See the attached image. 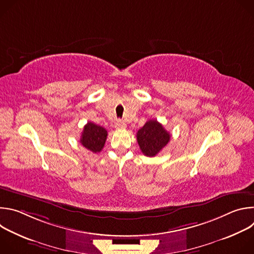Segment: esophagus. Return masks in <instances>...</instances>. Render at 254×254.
I'll use <instances>...</instances> for the list:
<instances>
[{"mask_svg":"<svg viewBox=\"0 0 254 254\" xmlns=\"http://www.w3.org/2000/svg\"><path fill=\"white\" fill-rule=\"evenodd\" d=\"M115 127H116L117 128H125V127H126V124H125V122H123V121H121V120H118V121L116 122V124H115Z\"/></svg>","mask_w":254,"mask_h":254,"instance_id":"esophagus-1","label":"esophagus"}]
</instances>
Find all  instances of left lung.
Returning a JSON list of instances; mask_svg holds the SVG:
<instances>
[{"mask_svg": "<svg viewBox=\"0 0 254 254\" xmlns=\"http://www.w3.org/2000/svg\"><path fill=\"white\" fill-rule=\"evenodd\" d=\"M171 135L157 120H150L136 132V139L142 154L155 157L170 141Z\"/></svg>", "mask_w": 254, "mask_h": 254, "instance_id": "1", "label": "left lung"}]
</instances>
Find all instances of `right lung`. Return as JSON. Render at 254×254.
<instances>
[{
	"label": "right lung",
	"instance_id": "add662e5",
	"mask_svg": "<svg viewBox=\"0 0 254 254\" xmlns=\"http://www.w3.org/2000/svg\"><path fill=\"white\" fill-rule=\"evenodd\" d=\"M107 131L104 127L97 126L91 122H88L83 128L80 142L84 148L92 153H99L106 140Z\"/></svg>",
	"mask_w": 254,
	"mask_h": 254
}]
</instances>
